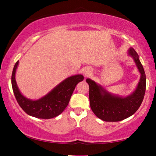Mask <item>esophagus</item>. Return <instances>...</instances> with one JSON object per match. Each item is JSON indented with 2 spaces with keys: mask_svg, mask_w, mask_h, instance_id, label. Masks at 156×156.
I'll use <instances>...</instances> for the list:
<instances>
[{
  "mask_svg": "<svg viewBox=\"0 0 156 156\" xmlns=\"http://www.w3.org/2000/svg\"><path fill=\"white\" fill-rule=\"evenodd\" d=\"M91 74V71L89 70H86L84 71V75H85V76H89Z\"/></svg>",
  "mask_w": 156,
  "mask_h": 156,
  "instance_id": "esophagus-1",
  "label": "esophagus"
}]
</instances>
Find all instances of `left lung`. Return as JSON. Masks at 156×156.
I'll return each mask as SVG.
<instances>
[{"mask_svg": "<svg viewBox=\"0 0 156 156\" xmlns=\"http://www.w3.org/2000/svg\"><path fill=\"white\" fill-rule=\"evenodd\" d=\"M129 54L134 59L141 74L137 88L130 96L126 98L113 96L94 81L86 80L89 85L90 108L95 115L104 121L117 122L128 118L138 110L143 101L146 90L145 73L134 49L131 48Z\"/></svg>", "mask_w": 156, "mask_h": 156, "instance_id": "8db88e82", "label": "left lung"}]
</instances>
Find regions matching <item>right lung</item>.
<instances>
[{"instance_id": "right-lung-1", "label": "right lung", "mask_w": 156, "mask_h": 156, "mask_svg": "<svg viewBox=\"0 0 156 156\" xmlns=\"http://www.w3.org/2000/svg\"><path fill=\"white\" fill-rule=\"evenodd\" d=\"M18 64V61L15 64L12 75L13 94L20 108L27 114L36 118L49 119L59 115L67 107L76 84L83 80L81 75L70 76L42 99L29 100L22 95L16 85L15 73Z\"/></svg>"}]
</instances>
